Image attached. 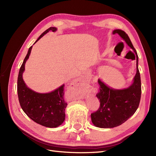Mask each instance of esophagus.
<instances>
[{
	"label": "esophagus",
	"mask_w": 156,
	"mask_h": 156,
	"mask_svg": "<svg viewBox=\"0 0 156 156\" xmlns=\"http://www.w3.org/2000/svg\"><path fill=\"white\" fill-rule=\"evenodd\" d=\"M73 87L75 88L78 91H82L84 94H87V90L84 80L82 78H77L75 79L72 82Z\"/></svg>",
	"instance_id": "esophagus-1"
}]
</instances>
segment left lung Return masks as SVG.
<instances>
[{
  "mask_svg": "<svg viewBox=\"0 0 156 156\" xmlns=\"http://www.w3.org/2000/svg\"><path fill=\"white\" fill-rule=\"evenodd\" d=\"M118 34L133 49L136 55V72L131 84L127 88L116 89L112 88L98 79L100 92L97 98L100 101L99 109L91 114L92 124L100 128H112L119 126L134 115L138 108L141 96L140 76L138 68L139 58L137 53L126 33L120 29L112 31Z\"/></svg>",
  "mask_w": 156,
  "mask_h": 156,
  "instance_id": "left-lung-1",
  "label": "left lung"
}]
</instances>
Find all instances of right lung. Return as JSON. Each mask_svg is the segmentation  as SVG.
<instances>
[{
  "label": "right lung",
  "instance_id": "obj_1",
  "mask_svg": "<svg viewBox=\"0 0 156 156\" xmlns=\"http://www.w3.org/2000/svg\"><path fill=\"white\" fill-rule=\"evenodd\" d=\"M50 30L56 32V27H50L40 36L41 37ZM32 46L29 49L20 69L17 79V94L23 111L36 123L45 127L54 128L62 124L65 120V110L67 103L64 100V84L48 93L35 92L27 86L23 79L27 60L29 59Z\"/></svg>",
  "mask_w": 156,
  "mask_h": 156
}]
</instances>
